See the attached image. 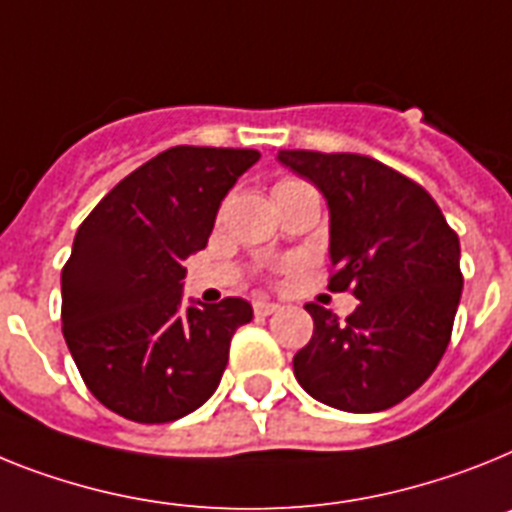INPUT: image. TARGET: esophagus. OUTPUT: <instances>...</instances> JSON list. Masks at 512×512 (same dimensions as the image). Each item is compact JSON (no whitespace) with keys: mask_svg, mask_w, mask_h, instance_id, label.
I'll use <instances>...</instances> for the list:
<instances>
[{"mask_svg":"<svg viewBox=\"0 0 512 512\" xmlns=\"http://www.w3.org/2000/svg\"><path fill=\"white\" fill-rule=\"evenodd\" d=\"M252 307H255V315L268 317V315H273V312H278V309H281V304L268 302V299H255V304H252Z\"/></svg>","mask_w":512,"mask_h":512,"instance_id":"obj_1","label":"esophagus"}]
</instances>
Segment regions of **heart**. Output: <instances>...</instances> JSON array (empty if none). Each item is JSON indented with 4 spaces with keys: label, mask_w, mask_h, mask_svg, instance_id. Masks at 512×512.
<instances>
[{
    "label": "heart",
    "mask_w": 512,
    "mask_h": 512,
    "mask_svg": "<svg viewBox=\"0 0 512 512\" xmlns=\"http://www.w3.org/2000/svg\"><path fill=\"white\" fill-rule=\"evenodd\" d=\"M283 184H296V182H283ZM283 184H278V187H283Z\"/></svg>",
    "instance_id": "b5f03b06"
}]
</instances>
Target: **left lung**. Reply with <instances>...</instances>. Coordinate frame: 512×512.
Here are the masks:
<instances>
[{"mask_svg": "<svg viewBox=\"0 0 512 512\" xmlns=\"http://www.w3.org/2000/svg\"><path fill=\"white\" fill-rule=\"evenodd\" d=\"M322 192L330 213V289L359 307L338 320L307 304L315 333L294 375L315 401L385 411L422 388L450 343L461 302V244L424 187L359 153L278 150Z\"/></svg>", "mask_w": 512, "mask_h": 512, "instance_id": "left-lung-1", "label": "left lung"}]
</instances>
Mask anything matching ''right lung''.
<instances>
[{"mask_svg": "<svg viewBox=\"0 0 512 512\" xmlns=\"http://www.w3.org/2000/svg\"><path fill=\"white\" fill-rule=\"evenodd\" d=\"M257 150L176 145L93 208L62 270L64 341L114 414L176 422L216 393L231 336L252 320L239 296L184 304V260L205 249L221 200Z\"/></svg>", "mask_w": 512, "mask_h": 512, "instance_id": "right-lung-1", "label": "right lung"}]
</instances>
